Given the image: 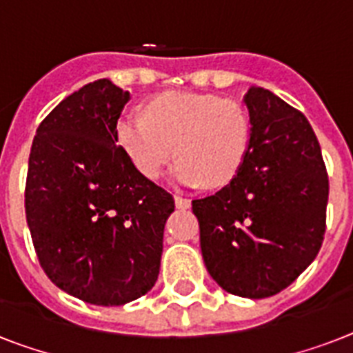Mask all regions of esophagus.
Segmentation results:
<instances>
[{
    "instance_id": "esophagus-1",
    "label": "esophagus",
    "mask_w": 353,
    "mask_h": 353,
    "mask_svg": "<svg viewBox=\"0 0 353 353\" xmlns=\"http://www.w3.org/2000/svg\"><path fill=\"white\" fill-rule=\"evenodd\" d=\"M176 207H177V209H188V207H190V199L183 198V196H179V194H177V196H176Z\"/></svg>"
}]
</instances>
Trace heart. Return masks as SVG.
Wrapping results in <instances>:
<instances>
[{"label": "heart", "instance_id": "1", "mask_svg": "<svg viewBox=\"0 0 353 353\" xmlns=\"http://www.w3.org/2000/svg\"><path fill=\"white\" fill-rule=\"evenodd\" d=\"M117 143L133 168L157 179L181 155L170 177L179 185L225 187L238 176L251 146V119L240 102L192 91L155 97L146 115L122 113Z\"/></svg>", "mask_w": 353, "mask_h": 353}]
</instances>
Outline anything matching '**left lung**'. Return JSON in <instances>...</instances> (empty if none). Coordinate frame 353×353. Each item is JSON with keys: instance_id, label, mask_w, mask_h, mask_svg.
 I'll list each match as a JSON object with an SVG mask.
<instances>
[{"instance_id": "8db88e82", "label": "left lung", "mask_w": 353, "mask_h": 353, "mask_svg": "<svg viewBox=\"0 0 353 353\" xmlns=\"http://www.w3.org/2000/svg\"><path fill=\"white\" fill-rule=\"evenodd\" d=\"M251 146L238 176L194 199L210 276L225 291L265 299L315 260L326 231L328 172L307 119L263 88L245 95Z\"/></svg>"}]
</instances>
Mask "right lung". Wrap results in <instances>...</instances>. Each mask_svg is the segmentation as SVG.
<instances>
[{
	"label": "right lung",
	"mask_w": 353,
	"mask_h": 353,
	"mask_svg": "<svg viewBox=\"0 0 353 353\" xmlns=\"http://www.w3.org/2000/svg\"><path fill=\"white\" fill-rule=\"evenodd\" d=\"M130 93L108 79L65 97L36 130L25 214L41 269L69 295L122 306L154 288L174 198L117 144Z\"/></svg>",
	"instance_id": "1"
}]
</instances>
